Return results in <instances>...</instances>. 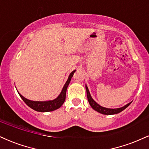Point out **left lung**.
I'll list each match as a JSON object with an SVG mask.
<instances>
[{"instance_id":"left-lung-1","label":"left lung","mask_w":149,"mask_h":149,"mask_svg":"<svg viewBox=\"0 0 149 149\" xmlns=\"http://www.w3.org/2000/svg\"><path fill=\"white\" fill-rule=\"evenodd\" d=\"M86 93H87V98H88V101L90 105L95 111H96L98 113H102L103 115H115V114H117L120 112H122V111H124L125 108L128 107L130 104H131V102L128 103V104H126L124 106H123L122 108H104L101 106L100 105H99L97 102H95L93 99L92 98L91 94H90L89 90L87 86H86Z\"/></svg>"}]
</instances>
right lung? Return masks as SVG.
Wrapping results in <instances>:
<instances>
[{"label":"right lung","mask_w":149,"mask_h":149,"mask_svg":"<svg viewBox=\"0 0 149 149\" xmlns=\"http://www.w3.org/2000/svg\"><path fill=\"white\" fill-rule=\"evenodd\" d=\"M76 70L72 71L70 74L68 79L67 81L64 85L63 89H62L60 95L56 97V99H54V100H50V101H45V102H35V101H32L29 100L25 98L23 96L19 94L20 97H21L22 100H23V102L27 104L29 107H30L32 109H34V111H38V112H49V111H53L54 110L58 109L61 106L63 105V104L65 102V95H66V91H67V88L70 82L71 79L72 77L73 74H74V72Z\"/></svg>","instance_id":"right-lung-1"}]
</instances>
